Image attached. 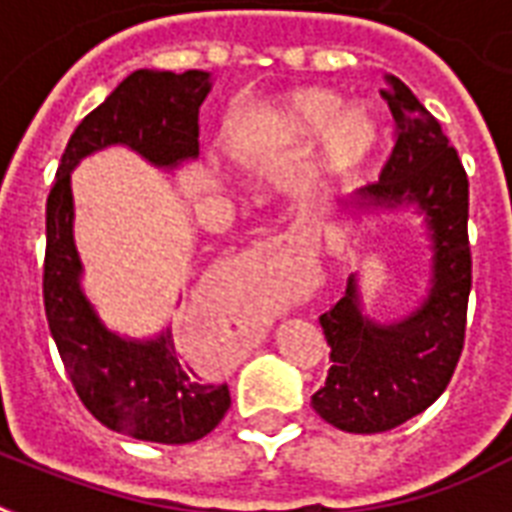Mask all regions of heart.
<instances>
[{
	"label": "heart",
	"mask_w": 512,
	"mask_h": 512,
	"mask_svg": "<svg viewBox=\"0 0 512 512\" xmlns=\"http://www.w3.org/2000/svg\"><path fill=\"white\" fill-rule=\"evenodd\" d=\"M340 106V95L329 90H300L284 103V124L292 138L311 140L330 124L319 148V175L324 180L356 175L380 146L377 116L364 106L348 108L338 115Z\"/></svg>",
	"instance_id": "obj_1"
}]
</instances>
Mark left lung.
Returning a JSON list of instances; mask_svg holds the SVG:
<instances>
[{
  "instance_id": "1",
  "label": "left lung",
  "mask_w": 512,
  "mask_h": 512,
  "mask_svg": "<svg viewBox=\"0 0 512 512\" xmlns=\"http://www.w3.org/2000/svg\"><path fill=\"white\" fill-rule=\"evenodd\" d=\"M385 82L396 146L380 180L345 209L372 215L406 207L422 215L433 249L430 287L414 311L380 324L366 316L350 276L345 297L319 319L332 366L311 404L345 433H382L425 412L452 380L468 316V175L436 116L401 79Z\"/></svg>"
}]
</instances>
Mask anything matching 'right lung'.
<instances>
[{
    "label": "right lung",
    "instance_id": "1",
    "mask_svg": "<svg viewBox=\"0 0 512 512\" xmlns=\"http://www.w3.org/2000/svg\"><path fill=\"white\" fill-rule=\"evenodd\" d=\"M209 71L130 74L76 127L47 196L44 313L68 380L106 428L154 444H191L215 430L231 406L228 385L201 380L177 356L172 332L135 340L106 327L82 289L74 241L71 172L95 151L124 146L159 170L199 156V106Z\"/></svg>",
    "mask_w": 512,
    "mask_h": 512
}]
</instances>
